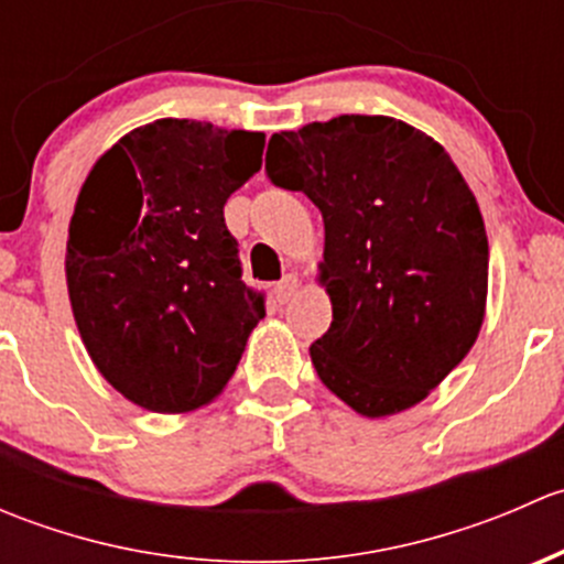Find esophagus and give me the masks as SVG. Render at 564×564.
Wrapping results in <instances>:
<instances>
[{
  "label": "esophagus",
  "instance_id": "1",
  "mask_svg": "<svg viewBox=\"0 0 564 564\" xmlns=\"http://www.w3.org/2000/svg\"><path fill=\"white\" fill-rule=\"evenodd\" d=\"M297 275H292V272H289V275H283L281 281H278V286H275V294H278V300H281V303H289V297H292L294 292H297Z\"/></svg>",
  "mask_w": 564,
  "mask_h": 564
}]
</instances>
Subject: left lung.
Here are the masks:
<instances>
[{
	"label": "left lung",
	"mask_w": 564,
	"mask_h": 564,
	"mask_svg": "<svg viewBox=\"0 0 564 564\" xmlns=\"http://www.w3.org/2000/svg\"><path fill=\"white\" fill-rule=\"evenodd\" d=\"M267 174L324 220V388L362 417L429 398L475 346L488 297L486 224L445 147L395 117L340 113L272 133Z\"/></svg>",
	"instance_id": "obj_1"
}]
</instances>
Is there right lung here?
Segmentation results:
<instances>
[{
    "label": "right lung",
    "instance_id": "obj_1",
    "mask_svg": "<svg viewBox=\"0 0 564 564\" xmlns=\"http://www.w3.org/2000/svg\"><path fill=\"white\" fill-rule=\"evenodd\" d=\"M261 152L264 133L166 117L124 133L84 180L65 253L73 318L100 377L135 406L213 403L264 316L224 220Z\"/></svg>",
    "mask_w": 564,
    "mask_h": 564
}]
</instances>
